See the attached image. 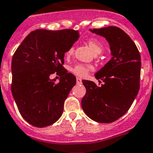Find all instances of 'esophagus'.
<instances>
[{
    "label": "esophagus",
    "mask_w": 153,
    "mask_h": 153,
    "mask_svg": "<svg viewBox=\"0 0 153 153\" xmlns=\"http://www.w3.org/2000/svg\"><path fill=\"white\" fill-rule=\"evenodd\" d=\"M76 82H77V84H82V78H76Z\"/></svg>",
    "instance_id": "esophagus-1"
}]
</instances>
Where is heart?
<instances>
[{
    "label": "heart",
    "mask_w": 153,
    "mask_h": 153,
    "mask_svg": "<svg viewBox=\"0 0 153 153\" xmlns=\"http://www.w3.org/2000/svg\"><path fill=\"white\" fill-rule=\"evenodd\" d=\"M87 44L88 45L90 48L91 49V51H93V53L95 54H100L102 51L103 48H104V46H103V44L102 43L100 40H99L98 38H91L87 40ZM74 50H75V48L74 46H71L70 48L68 50V51L66 52V55L69 56L71 54H73L74 52ZM92 69L91 66L88 65H82V64H78L76 65H75L71 69V71H72L75 75H78V76L80 77H84L87 75L88 71H91Z\"/></svg>",
    "instance_id": "obj_1"
}]
</instances>
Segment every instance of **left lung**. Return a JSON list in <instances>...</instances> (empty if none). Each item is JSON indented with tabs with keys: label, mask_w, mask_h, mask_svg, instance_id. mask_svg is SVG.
Wrapping results in <instances>:
<instances>
[{
	"label": "left lung",
	"mask_w": 153,
	"mask_h": 153,
	"mask_svg": "<svg viewBox=\"0 0 153 153\" xmlns=\"http://www.w3.org/2000/svg\"><path fill=\"white\" fill-rule=\"evenodd\" d=\"M91 32L105 38L112 55L111 60L95 75L104 82L83 80L86 88L82 107L90 119L100 123H111L128 111L139 90L141 57L133 41L115 26L94 28Z\"/></svg>",
	"instance_id": "1"
}]
</instances>
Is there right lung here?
I'll use <instances>...</instances> for the list:
<instances>
[{
	"mask_svg": "<svg viewBox=\"0 0 153 153\" xmlns=\"http://www.w3.org/2000/svg\"><path fill=\"white\" fill-rule=\"evenodd\" d=\"M79 38L73 29H38L25 38L11 62V92L21 116L42 128L62 116L64 103L76 84V78L63 67L65 53ZM56 73V83L50 76Z\"/></svg>",
	"mask_w": 153,
	"mask_h": 153,
	"instance_id": "obj_1",
	"label": "right lung"
}]
</instances>
